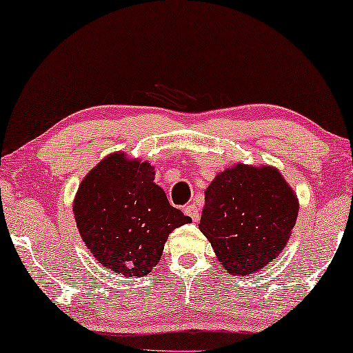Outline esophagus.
<instances>
[{
    "label": "esophagus",
    "mask_w": 353,
    "mask_h": 353,
    "mask_svg": "<svg viewBox=\"0 0 353 353\" xmlns=\"http://www.w3.org/2000/svg\"><path fill=\"white\" fill-rule=\"evenodd\" d=\"M184 214L189 216L190 219H192L194 222H199V219H200L199 208H197V205H194V203L184 206Z\"/></svg>",
    "instance_id": "obj_1"
}]
</instances>
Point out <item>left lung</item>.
<instances>
[{"instance_id": "obj_1", "label": "left lung", "mask_w": 353, "mask_h": 353, "mask_svg": "<svg viewBox=\"0 0 353 353\" xmlns=\"http://www.w3.org/2000/svg\"><path fill=\"white\" fill-rule=\"evenodd\" d=\"M297 212V197L279 170L238 164L205 190L199 227L228 274L248 275L280 255Z\"/></svg>"}]
</instances>
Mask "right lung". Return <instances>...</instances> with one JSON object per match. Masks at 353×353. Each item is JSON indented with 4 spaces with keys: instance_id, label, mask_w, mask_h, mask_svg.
<instances>
[{
    "instance_id": "obj_1",
    "label": "right lung",
    "mask_w": 353,
    "mask_h": 353,
    "mask_svg": "<svg viewBox=\"0 0 353 353\" xmlns=\"http://www.w3.org/2000/svg\"><path fill=\"white\" fill-rule=\"evenodd\" d=\"M153 180V165L115 153L89 172L74 197L81 238L98 263L125 276L150 274L170 231L190 222Z\"/></svg>"
}]
</instances>
